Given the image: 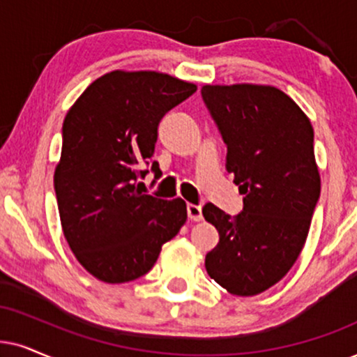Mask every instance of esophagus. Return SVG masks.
<instances>
[{
  "label": "esophagus",
  "instance_id": "esophagus-1",
  "mask_svg": "<svg viewBox=\"0 0 357 357\" xmlns=\"http://www.w3.org/2000/svg\"><path fill=\"white\" fill-rule=\"evenodd\" d=\"M186 209H188V218L191 219V220H201V219H202V209H201V206L188 204Z\"/></svg>",
  "mask_w": 357,
  "mask_h": 357
}]
</instances>
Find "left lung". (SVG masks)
Here are the masks:
<instances>
[{"instance_id":"1","label":"left lung","mask_w":357,"mask_h":357,"mask_svg":"<svg viewBox=\"0 0 357 357\" xmlns=\"http://www.w3.org/2000/svg\"><path fill=\"white\" fill-rule=\"evenodd\" d=\"M201 96L227 146L225 168L243 194L234 218L211 202L202 207L219 232L206 270L232 295L254 296L285 277L308 236L321 191L313 126L270 85H204Z\"/></svg>"}]
</instances>
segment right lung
<instances>
[{
    "mask_svg": "<svg viewBox=\"0 0 357 357\" xmlns=\"http://www.w3.org/2000/svg\"><path fill=\"white\" fill-rule=\"evenodd\" d=\"M196 85L153 70H114L67 112L54 173L62 231L75 259L105 283L150 272L188 219L186 202L145 194L158 125ZM155 179L161 171L151 161ZM155 183V181H153Z\"/></svg>",
    "mask_w": 357,
    "mask_h": 357,
    "instance_id": "add662e5",
    "label": "right lung"
}]
</instances>
